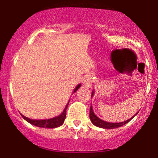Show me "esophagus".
Masks as SVG:
<instances>
[{
	"label": "esophagus",
	"mask_w": 158,
	"mask_h": 158,
	"mask_svg": "<svg viewBox=\"0 0 158 158\" xmlns=\"http://www.w3.org/2000/svg\"><path fill=\"white\" fill-rule=\"evenodd\" d=\"M91 83H92V78L88 77H87L86 79H85V80L84 81V85H85L86 87H90V85H91Z\"/></svg>",
	"instance_id": "obj_1"
}]
</instances>
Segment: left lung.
<instances>
[{
    "label": "left lung",
    "instance_id": "8db88e82",
    "mask_svg": "<svg viewBox=\"0 0 158 158\" xmlns=\"http://www.w3.org/2000/svg\"><path fill=\"white\" fill-rule=\"evenodd\" d=\"M93 94H94V92L92 93V96H93ZM138 112H137V113L135 115H137V114H138ZM135 115L134 116V117H135ZM134 117H131V118H130L129 119H128V120L124 121V122H121V123H112L105 122V121L102 120V119L98 118L97 116L94 114V111H93V109H92V107L90 106V120H91L92 123H93L94 126L99 127V128H119V127L123 126V125L126 124L127 123H128L130 120H131V119L134 118Z\"/></svg>",
    "mask_w": 158,
    "mask_h": 158
}]
</instances>
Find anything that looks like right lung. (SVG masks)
I'll use <instances>...</instances> for the list:
<instances>
[{
	"label": "right lung",
	"mask_w": 158,
	"mask_h": 158,
	"mask_svg": "<svg viewBox=\"0 0 158 158\" xmlns=\"http://www.w3.org/2000/svg\"><path fill=\"white\" fill-rule=\"evenodd\" d=\"M80 86L81 85H77V88L74 89L73 93H75V92L79 89ZM69 102H70V101H69ZM68 103L66 106V107H65L64 111L62 112V114H61L60 115L58 116V117H54V118H52V119H43V120H35V119H31L27 118V117H24V116L22 115L21 114V115L22 116V117L25 119V120L27 121L28 123H30V124L34 125V126H35L41 127V128H56V127L61 126V125L63 124V123H64L65 117H66V110H67V108H68Z\"/></svg>",
	"instance_id": "1"
}]
</instances>
